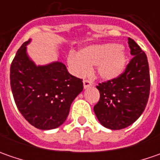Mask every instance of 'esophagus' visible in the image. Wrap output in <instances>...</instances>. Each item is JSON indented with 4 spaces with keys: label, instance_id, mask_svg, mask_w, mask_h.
I'll return each instance as SVG.
<instances>
[{
    "label": "esophagus",
    "instance_id": "esophagus-1",
    "mask_svg": "<svg viewBox=\"0 0 160 160\" xmlns=\"http://www.w3.org/2000/svg\"><path fill=\"white\" fill-rule=\"evenodd\" d=\"M83 88H84V89H86V88H88V87H90V86H92V83H91L90 81H88V80H83Z\"/></svg>",
    "mask_w": 160,
    "mask_h": 160
}]
</instances>
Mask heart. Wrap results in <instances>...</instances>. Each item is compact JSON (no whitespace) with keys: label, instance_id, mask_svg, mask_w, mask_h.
I'll return each instance as SVG.
<instances>
[{"label":"heart","instance_id":"b5f03b06","mask_svg":"<svg viewBox=\"0 0 160 160\" xmlns=\"http://www.w3.org/2000/svg\"><path fill=\"white\" fill-rule=\"evenodd\" d=\"M126 60V52L120 44L104 43L84 47L77 54L69 53L67 63L71 72L77 77H84L90 71V67H95L98 77L110 81L123 74Z\"/></svg>","mask_w":160,"mask_h":160}]
</instances>
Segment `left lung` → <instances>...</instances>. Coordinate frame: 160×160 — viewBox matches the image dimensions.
I'll return each mask as SVG.
<instances>
[{
  "label": "left lung",
  "mask_w": 160,
  "mask_h": 160,
  "mask_svg": "<svg viewBox=\"0 0 160 160\" xmlns=\"http://www.w3.org/2000/svg\"><path fill=\"white\" fill-rule=\"evenodd\" d=\"M128 44L133 58L125 72L97 86L101 97L93 110L99 122L111 130H120L134 123L144 111L150 95L147 56L131 38Z\"/></svg>",
  "instance_id": "left-lung-1"
}]
</instances>
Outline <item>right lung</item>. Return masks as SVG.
I'll use <instances>...</instances> for the list:
<instances>
[{
  "mask_svg": "<svg viewBox=\"0 0 160 160\" xmlns=\"http://www.w3.org/2000/svg\"><path fill=\"white\" fill-rule=\"evenodd\" d=\"M22 44L10 66V86L16 105L34 127L51 130L64 123L71 103L83 91L81 79L68 73L62 62L37 65Z\"/></svg>",
  "mask_w": 160,
  "mask_h": 160,
  "instance_id": "obj_1",
  "label": "right lung"
}]
</instances>
